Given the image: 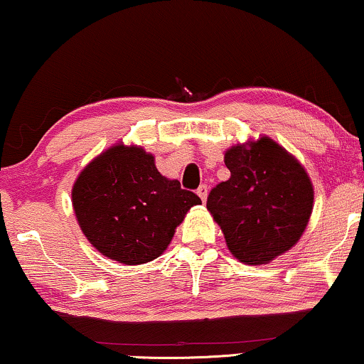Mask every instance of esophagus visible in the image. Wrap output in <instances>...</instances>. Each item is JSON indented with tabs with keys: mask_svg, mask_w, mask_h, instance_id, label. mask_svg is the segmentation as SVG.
<instances>
[{
	"mask_svg": "<svg viewBox=\"0 0 364 364\" xmlns=\"http://www.w3.org/2000/svg\"><path fill=\"white\" fill-rule=\"evenodd\" d=\"M197 196L202 198V202H205V200H207V196H208V187L205 186V183H202V186L197 188Z\"/></svg>",
	"mask_w": 364,
	"mask_h": 364,
	"instance_id": "34e87169",
	"label": "esophagus"
}]
</instances>
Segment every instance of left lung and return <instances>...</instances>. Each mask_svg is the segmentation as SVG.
Instances as JSON below:
<instances>
[{
    "instance_id": "obj_1",
    "label": "left lung",
    "mask_w": 364,
    "mask_h": 364,
    "mask_svg": "<svg viewBox=\"0 0 364 364\" xmlns=\"http://www.w3.org/2000/svg\"><path fill=\"white\" fill-rule=\"evenodd\" d=\"M230 178L208 193L207 208L232 255L263 265L290 250L313 210V183L305 167L263 136L225 152Z\"/></svg>"
}]
</instances>
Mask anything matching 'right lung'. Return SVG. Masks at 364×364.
Listing matches in <instances>:
<instances>
[{"instance_id": "right-lung-1", "label": "right lung", "mask_w": 364, "mask_h": 364, "mask_svg": "<svg viewBox=\"0 0 364 364\" xmlns=\"http://www.w3.org/2000/svg\"><path fill=\"white\" fill-rule=\"evenodd\" d=\"M73 208L92 247L126 265L162 255L191 207L202 203L157 171L154 156L137 146L116 144L79 173Z\"/></svg>"}]
</instances>
